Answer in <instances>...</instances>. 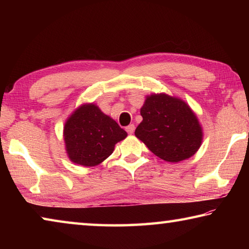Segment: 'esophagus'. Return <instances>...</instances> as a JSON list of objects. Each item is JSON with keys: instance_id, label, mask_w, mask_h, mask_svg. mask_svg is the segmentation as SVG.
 <instances>
[{"instance_id": "34e87169", "label": "esophagus", "mask_w": 249, "mask_h": 249, "mask_svg": "<svg viewBox=\"0 0 249 249\" xmlns=\"http://www.w3.org/2000/svg\"><path fill=\"white\" fill-rule=\"evenodd\" d=\"M135 130V125L134 124H129L127 127H126V132H127L128 134H133Z\"/></svg>"}]
</instances>
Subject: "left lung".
<instances>
[{"label":"left lung","instance_id":"1","mask_svg":"<svg viewBox=\"0 0 249 249\" xmlns=\"http://www.w3.org/2000/svg\"><path fill=\"white\" fill-rule=\"evenodd\" d=\"M141 115L142 121L135 135L159 158L178 162L190 158L200 148L202 129L183 101L167 94L147 96Z\"/></svg>","mask_w":249,"mask_h":249}]
</instances>
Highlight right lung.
Listing matches in <instances>:
<instances>
[{"instance_id": "right-lung-1", "label": "right lung", "mask_w": 249, "mask_h": 249, "mask_svg": "<svg viewBox=\"0 0 249 249\" xmlns=\"http://www.w3.org/2000/svg\"><path fill=\"white\" fill-rule=\"evenodd\" d=\"M64 136L71 161L93 167L112 155L116 142L124 140L127 133L98 107L88 104L75 109L69 117Z\"/></svg>"}]
</instances>
